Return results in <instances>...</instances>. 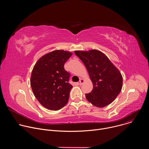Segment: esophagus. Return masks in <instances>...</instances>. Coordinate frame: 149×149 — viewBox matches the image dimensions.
<instances>
[{
  "mask_svg": "<svg viewBox=\"0 0 149 149\" xmlns=\"http://www.w3.org/2000/svg\"><path fill=\"white\" fill-rule=\"evenodd\" d=\"M84 81L83 79H79V84L81 86V85H82V84L84 83Z\"/></svg>",
  "mask_w": 149,
  "mask_h": 149,
  "instance_id": "obj_1",
  "label": "esophagus"
}]
</instances>
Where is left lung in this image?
<instances>
[{
  "label": "left lung",
  "mask_w": 149,
  "mask_h": 149,
  "mask_svg": "<svg viewBox=\"0 0 149 149\" xmlns=\"http://www.w3.org/2000/svg\"><path fill=\"white\" fill-rule=\"evenodd\" d=\"M75 54L86 67L93 84L91 92L86 94L87 100L97 107L111 104L122 88L123 78L118 70L99 51H76Z\"/></svg>",
  "instance_id": "8db88e82"
}]
</instances>
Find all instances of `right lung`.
I'll return each instance as SVG.
<instances>
[{
	"mask_svg": "<svg viewBox=\"0 0 149 149\" xmlns=\"http://www.w3.org/2000/svg\"><path fill=\"white\" fill-rule=\"evenodd\" d=\"M72 53L56 50L41 57L32 72L31 86L34 95L44 107L58 110L69 100L72 86L64 64Z\"/></svg>",
	"mask_w": 149,
	"mask_h": 149,
	"instance_id": "right-lung-1",
	"label": "right lung"
}]
</instances>
